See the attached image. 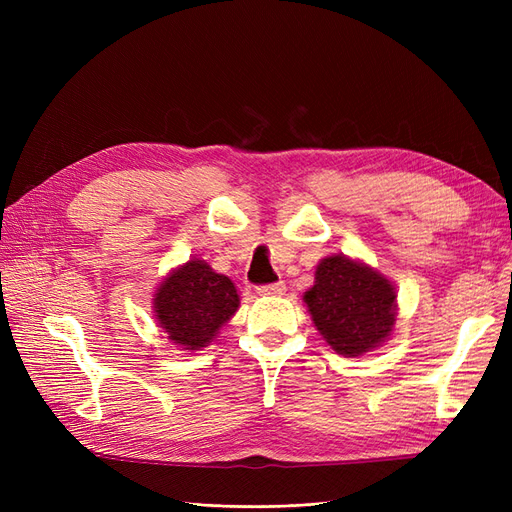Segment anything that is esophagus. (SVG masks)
Wrapping results in <instances>:
<instances>
[{
	"instance_id": "1",
	"label": "esophagus",
	"mask_w": 512,
	"mask_h": 512,
	"mask_svg": "<svg viewBox=\"0 0 512 512\" xmlns=\"http://www.w3.org/2000/svg\"><path fill=\"white\" fill-rule=\"evenodd\" d=\"M284 290H286L284 282H275V284H267V286L256 288V292L262 294V297H280V294H284Z\"/></svg>"
}]
</instances>
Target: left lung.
<instances>
[{
    "mask_svg": "<svg viewBox=\"0 0 512 512\" xmlns=\"http://www.w3.org/2000/svg\"><path fill=\"white\" fill-rule=\"evenodd\" d=\"M303 294L316 331L337 354L363 356L393 335L395 284L378 269L344 254L322 258Z\"/></svg>",
    "mask_w": 512,
    "mask_h": 512,
    "instance_id": "8db88e82",
    "label": "left lung"
}]
</instances>
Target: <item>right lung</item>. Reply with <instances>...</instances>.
<instances>
[{"label": "right lung", "instance_id": "obj_1", "mask_svg": "<svg viewBox=\"0 0 512 512\" xmlns=\"http://www.w3.org/2000/svg\"><path fill=\"white\" fill-rule=\"evenodd\" d=\"M153 316L170 344L203 350L239 309L237 286L200 258L170 271L153 292Z\"/></svg>", "mask_w": 512, "mask_h": 512}]
</instances>
